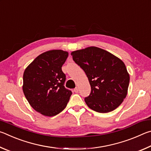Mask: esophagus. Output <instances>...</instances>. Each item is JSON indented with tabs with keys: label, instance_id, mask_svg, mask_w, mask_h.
<instances>
[{
	"label": "esophagus",
	"instance_id": "esophagus-1",
	"mask_svg": "<svg viewBox=\"0 0 151 151\" xmlns=\"http://www.w3.org/2000/svg\"><path fill=\"white\" fill-rule=\"evenodd\" d=\"M74 92H75V93H77L78 92V88L77 87L74 88Z\"/></svg>",
	"mask_w": 151,
	"mask_h": 151
}]
</instances>
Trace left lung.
I'll use <instances>...</instances> for the list:
<instances>
[{
  "label": "left lung",
  "instance_id": "8db88e82",
  "mask_svg": "<svg viewBox=\"0 0 151 151\" xmlns=\"http://www.w3.org/2000/svg\"><path fill=\"white\" fill-rule=\"evenodd\" d=\"M71 55L85 71L91 85V93L85 98L87 106L101 113L116 109L126 98L129 85V75L124 63L95 47L74 51Z\"/></svg>",
  "mask_w": 151,
  "mask_h": 151
}]
</instances>
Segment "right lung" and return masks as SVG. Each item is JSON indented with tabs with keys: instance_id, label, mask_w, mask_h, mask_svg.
<instances>
[{
	"instance_id": "add662e5",
	"label": "right lung",
	"mask_w": 151,
	"mask_h": 151,
	"mask_svg": "<svg viewBox=\"0 0 151 151\" xmlns=\"http://www.w3.org/2000/svg\"><path fill=\"white\" fill-rule=\"evenodd\" d=\"M68 55L62 50L47 51L38 56L24 72V96L30 106L45 116L60 113L72 94L64 86L66 75L62 70Z\"/></svg>"
}]
</instances>
